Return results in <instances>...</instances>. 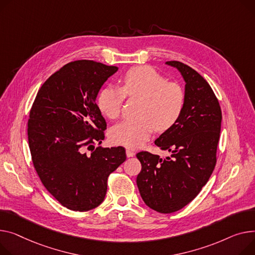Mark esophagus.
<instances>
[{
    "mask_svg": "<svg viewBox=\"0 0 255 255\" xmlns=\"http://www.w3.org/2000/svg\"><path fill=\"white\" fill-rule=\"evenodd\" d=\"M134 155H135V151H134V150H132V149H130V148H127V149H126V156H127L128 158L133 157Z\"/></svg>",
    "mask_w": 255,
    "mask_h": 255,
    "instance_id": "obj_1",
    "label": "esophagus"
}]
</instances>
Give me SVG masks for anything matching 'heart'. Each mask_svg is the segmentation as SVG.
Wrapping results in <instances>:
<instances>
[{
	"instance_id": "heart-1",
	"label": "heart",
	"mask_w": 255,
	"mask_h": 255,
	"mask_svg": "<svg viewBox=\"0 0 255 255\" xmlns=\"http://www.w3.org/2000/svg\"><path fill=\"white\" fill-rule=\"evenodd\" d=\"M122 87L101 88L96 106L105 117L115 120L121 114L125 96L140 98L137 120H125L111 130L112 139L128 147L141 145L156 129L164 132L175 125L183 111L185 94L176 82H166L163 75L148 65L134 66L121 79Z\"/></svg>"
}]
</instances>
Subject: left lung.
I'll list each match as a JSON object with an SVG mask.
<instances>
[{"label": "left lung", "mask_w": 255, "mask_h": 255, "mask_svg": "<svg viewBox=\"0 0 255 255\" xmlns=\"http://www.w3.org/2000/svg\"><path fill=\"white\" fill-rule=\"evenodd\" d=\"M166 64L176 67L185 82L184 108L175 125L155 140L172 155L162 159L138 152L141 171L136 183L149 208L172 213L192 202L211 176L223 116L212 88L199 73L180 61Z\"/></svg>", "instance_id": "8db88e82"}]
</instances>
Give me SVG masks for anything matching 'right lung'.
Masks as SVG:
<instances>
[{
	"label": "right lung",
	"instance_id": "right-lung-1",
	"mask_svg": "<svg viewBox=\"0 0 255 255\" xmlns=\"http://www.w3.org/2000/svg\"><path fill=\"white\" fill-rule=\"evenodd\" d=\"M117 66L76 60L42 85L29 112L31 160L47 191L74 211H88L105 200L108 177L126 160L123 146L95 147L107 122L96 97Z\"/></svg>",
	"mask_w": 255,
	"mask_h": 255
}]
</instances>
